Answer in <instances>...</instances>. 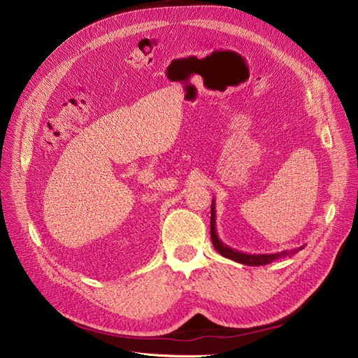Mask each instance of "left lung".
I'll use <instances>...</instances> for the list:
<instances>
[{
  "instance_id": "8db88e82",
  "label": "left lung",
  "mask_w": 358,
  "mask_h": 358,
  "mask_svg": "<svg viewBox=\"0 0 358 358\" xmlns=\"http://www.w3.org/2000/svg\"><path fill=\"white\" fill-rule=\"evenodd\" d=\"M210 236H212V242L213 247L216 248V251L223 255L224 258H229L232 261L241 262V264L245 266H266L270 264V262L285 258V257H290L293 254H296L297 251L302 250L303 247H300L297 250H292V251H281V252H275V254H248V252H242L238 250L231 248L227 243H223L222 239L219 238L217 232H216V210H215V199L212 200V212H210Z\"/></svg>"
}]
</instances>
